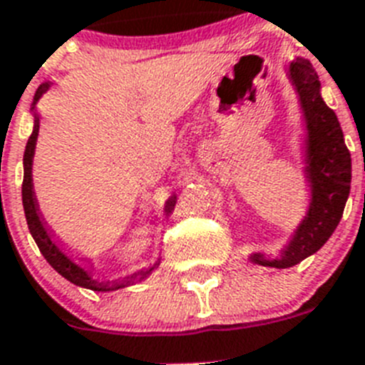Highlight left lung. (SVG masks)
<instances>
[{"label":"left lung","mask_w":365,"mask_h":365,"mask_svg":"<svg viewBox=\"0 0 365 365\" xmlns=\"http://www.w3.org/2000/svg\"><path fill=\"white\" fill-rule=\"evenodd\" d=\"M289 78L299 96L305 118V179L311 188L309 210L278 257L254 252L252 263L289 269L318 252L340 222L351 190V153L344 143L336 115L322 98L314 67L305 58L289 66Z\"/></svg>","instance_id":"8db88e82"}]
</instances>
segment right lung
<instances>
[{
  "label": "right lung",
  "mask_w": 365,
  "mask_h": 365,
  "mask_svg": "<svg viewBox=\"0 0 365 365\" xmlns=\"http://www.w3.org/2000/svg\"><path fill=\"white\" fill-rule=\"evenodd\" d=\"M49 87V82L41 83V86L38 87L36 95H34V102H32L31 108L32 117H34V128H32V133L31 137H29L24 153V185H21V199H24V210L25 217H27L29 230H31L32 237L36 241L40 252L43 254L45 259L49 261V265L53 267L58 274H62L63 278L69 279L71 283H74V285L83 287V289H91V291L96 292H109L117 291V289H124V287H130L137 282H143L144 278H148V276L159 267L160 261H157V263L151 265L150 269L138 270V272L130 274V276H125V278L113 279V282H109V279L108 282H98V279L93 278V265L89 270L83 269L82 265L74 263V261L63 252L62 248H60V245L54 241V232L47 227L45 219L41 217L40 206H38L36 195H34V186H32V159H34V150H36L38 133H40V117H38L36 113V104L38 100L41 98V95H43ZM175 201L177 195H172V197L166 201V205H164L166 215H170L173 212Z\"/></svg>",
  "instance_id": "obj_1"
}]
</instances>
